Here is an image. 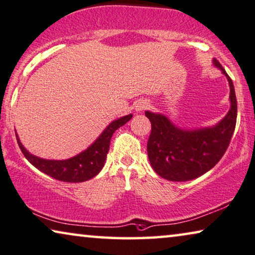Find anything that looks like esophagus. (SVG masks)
Here are the masks:
<instances>
[{
    "label": "esophagus",
    "instance_id": "34e87169",
    "mask_svg": "<svg viewBox=\"0 0 255 255\" xmlns=\"http://www.w3.org/2000/svg\"><path fill=\"white\" fill-rule=\"evenodd\" d=\"M149 108V103L147 102H139L138 104H136V111H143Z\"/></svg>",
    "mask_w": 255,
    "mask_h": 255
}]
</instances>
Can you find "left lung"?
Wrapping results in <instances>:
<instances>
[{"instance_id": "1", "label": "left lung", "mask_w": 255, "mask_h": 255, "mask_svg": "<svg viewBox=\"0 0 255 255\" xmlns=\"http://www.w3.org/2000/svg\"><path fill=\"white\" fill-rule=\"evenodd\" d=\"M214 64L229 81L231 102L228 115L216 126L183 130L174 126L165 116L145 112L151 123L147 155L152 168L162 178L184 182L199 177L218 164L229 146L237 120L236 94L234 83L221 64L215 59Z\"/></svg>"}]
</instances>
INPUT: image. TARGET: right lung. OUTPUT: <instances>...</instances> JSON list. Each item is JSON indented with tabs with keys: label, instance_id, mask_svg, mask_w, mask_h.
I'll return each instance as SVG.
<instances>
[{
	"label": "right lung",
	"instance_id": "add662e5",
	"mask_svg": "<svg viewBox=\"0 0 255 255\" xmlns=\"http://www.w3.org/2000/svg\"><path fill=\"white\" fill-rule=\"evenodd\" d=\"M131 117V115H128L113 121L88 149L73 158L66 159V160H45V159L37 158L27 152V150L22 146V144L19 142L18 137L17 142L25 158L41 172L58 181L70 182V183L85 182L96 176L101 172L110 149V140H111L113 132L128 123Z\"/></svg>",
	"mask_w": 255,
	"mask_h": 255
}]
</instances>
